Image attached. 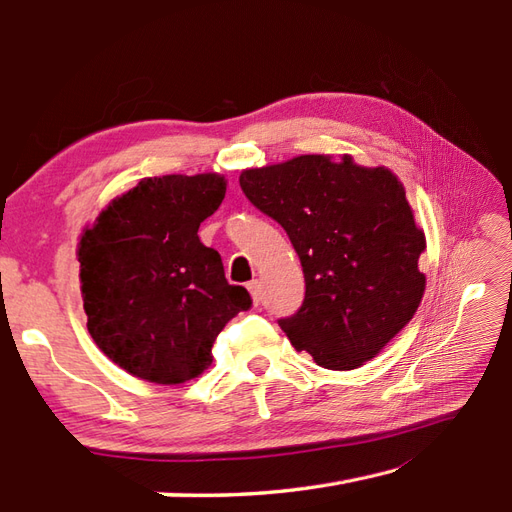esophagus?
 <instances>
[{
	"label": "esophagus",
	"mask_w": 512,
	"mask_h": 512,
	"mask_svg": "<svg viewBox=\"0 0 512 512\" xmlns=\"http://www.w3.org/2000/svg\"><path fill=\"white\" fill-rule=\"evenodd\" d=\"M248 293H250V297H253L255 304L262 302V286H259L257 279H253V282H248Z\"/></svg>",
	"instance_id": "esophagus-1"
}]
</instances>
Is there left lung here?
Masks as SVG:
<instances>
[{"instance_id":"1","label":"left lung","mask_w":512,"mask_h":512,"mask_svg":"<svg viewBox=\"0 0 512 512\" xmlns=\"http://www.w3.org/2000/svg\"><path fill=\"white\" fill-rule=\"evenodd\" d=\"M239 186L282 224L302 262L304 304L279 319L295 350L328 370H353L382 353L426 288V235L393 170L350 155H299L242 170Z\"/></svg>"}]
</instances>
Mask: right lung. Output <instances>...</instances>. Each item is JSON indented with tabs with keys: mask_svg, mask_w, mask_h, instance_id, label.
<instances>
[{
	"mask_svg": "<svg viewBox=\"0 0 512 512\" xmlns=\"http://www.w3.org/2000/svg\"><path fill=\"white\" fill-rule=\"evenodd\" d=\"M226 195L217 173L144 177L77 244L88 333L110 362L153 384H184L213 364L217 335L250 308L199 224Z\"/></svg>",
	"mask_w": 512,
	"mask_h": 512,
	"instance_id": "obj_1",
	"label": "right lung"
}]
</instances>
